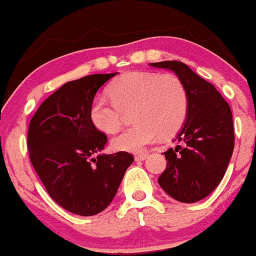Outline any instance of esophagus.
<instances>
[{
  "label": "esophagus",
  "mask_w": 256,
  "mask_h": 256,
  "mask_svg": "<svg viewBox=\"0 0 256 256\" xmlns=\"http://www.w3.org/2000/svg\"><path fill=\"white\" fill-rule=\"evenodd\" d=\"M147 157H148V154L144 152V154H139V155H136V156L134 157V160H144Z\"/></svg>",
  "instance_id": "obj_1"
}]
</instances>
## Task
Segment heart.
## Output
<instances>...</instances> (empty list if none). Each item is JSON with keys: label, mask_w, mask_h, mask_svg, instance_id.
Wrapping results in <instances>:
<instances>
[{"label": "heart", "mask_w": 256, "mask_h": 256, "mask_svg": "<svg viewBox=\"0 0 256 256\" xmlns=\"http://www.w3.org/2000/svg\"><path fill=\"white\" fill-rule=\"evenodd\" d=\"M109 94L112 101L93 99L88 117L96 128L112 134L120 128L124 112L133 110L136 124L112 140L117 152H141L158 134H176L186 118L188 92L179 77L170 72H125L109 86Z\"/></svg>", "instance_id": "b5f03b06"}]
</instances>
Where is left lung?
Wrapping results in <instances>:
<instances>
[{
  "label": "left lung",
  "instance_id": "left-lung-1",
  "mask_svg": "<svg viewBox=\"0 0 256 256\" xmlns=\"http://www.w3.org/2000/svg\"><path fill=\"white\" fill-rule=\"evenodd\" d=\"M150 64L176 72L188 92L186 123L176 136L182 146L164 152L168 164L158 184L176 200L196 202L218 186L232 156L231 109L214 85L186 64L168 60Z\"/></svg>",
  "mask_w": 256,
  "mask_h": 256
}]
</instances>
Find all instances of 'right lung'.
I'll use <instances>...</instances> for the list:
<instances>
[{"label":"right lung","instance_id":"1","mask_svg":"<svg viewBox=\"0 0 256 256\" xmlns=\"http://www.w3.org/2000/svg\"><path fill=\"white\" fill-rule=\"evenodd\" d=\"M115 75H88L64 84L43 101L28 128L34 170L52 200L77 216L107 208L134 160L126 152L100 154L107 136L88 117L96 92Z\"/></svg>","mask_w":256,"mask_h":256}]
</instances>
